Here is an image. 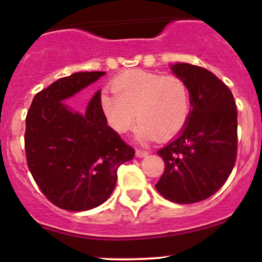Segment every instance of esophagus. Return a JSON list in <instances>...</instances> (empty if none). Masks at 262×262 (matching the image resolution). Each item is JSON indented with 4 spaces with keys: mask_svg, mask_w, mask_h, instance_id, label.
I'll return each instance as SVG.
<instances>
[{
    "mask_svg": "<svg viewBox=\"0 0 262 262\" xmlns=\"http://www.w3.org/2000/svg\"><path fill=\"white\" fill-rule=\"evenodd\" d=\"M135 155H136V157H145L148 155V152L143 151V149H136Z\"/></svg>",
    "mask_w": 262,
    "mask_h": 262,
    "instance_id": "34e87169",
    "label": "esophagus"
}]
</instances>
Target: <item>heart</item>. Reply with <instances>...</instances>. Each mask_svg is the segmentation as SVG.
<instances>
[{
    "label": "heart",
    "instance_id": "heart-1",
    "mask_svg": "<svg viewBox=\"0 0 262 262\" xmlns=\"http://www.w3.org/2000/svg\"><path fill=\"white\" fill-rule=\"evenodd\" d=\"M114 96L103 94L101 108L115 133L123 134L136 120L140 140L172 138L190 114V89L177 76L127 71L111 81Z\"/></svg>",
    "mask_w": 262,
    "mask_h": 262
}]
</instances>
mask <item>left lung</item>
Instances as JSON below:
<instances>
[{"label": "left lung", "mask_w": 262, "mask_h": 262, "mask_svg": "<svg viewBox=\"0 0 262 262\" xmlns=\"http://www.w3.org/2000/svg\"><path fill=\"white\" fill-rule=\"evenodd\" d=\"M190 89L191 110L181 134L159 149L165 163L156 189L180 205L216 193L232 172L237 155V110L231 90L202 67H170Z\"/></svg>", "instance_id": "8db88e82"}]
</instances>
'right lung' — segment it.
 Instances as JSON below:
<instances>
[{"mask_svg": "<svg viewBox=\"0 0 262 262\" xmlns=\"http://www.w3.org/2000/svg\"><path fill=\"white\" fill-rule=\"evenodd\" d=\"M103 75L77 72L60 78L34 97L27 113V165L41 193L62 210L85 211L105 202L117 184L118 168L135 155L107 126L99 90L85 114L66 105L67 98Z\"/></svg>", "mask_w": 262, "mask_h": 262, "instance_id": "obj_1", "label": "right lung"}]
</instances>
